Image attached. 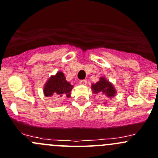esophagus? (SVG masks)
<instances>
[{
    "label": "esophagus",
    "mask_w": 158,
    "mask_h": 158,
    "mask_svg": "<svg viewBox=\"0 0 158 158\" xmlns=\"http://www.w3.org/2000/svg\"><path fill=\"white\" fill-rule=\"evenodd\" d=\"M79 83H80L81 85H86V83H87V81H86V79H82V80L79 81Z\"/></svg>",
    "instance_id": "34e87169"
}]
</instances>
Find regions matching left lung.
I'll return each mask as SVG.
<instances>
[{
	"instance_id": "8db88e82",
	"label": "left lung",
	"mask_w": 158,
	"mask_h": 158,
	"mask_svg": "<svg viewBox=\"0 0 158 158\" xmlns=\"http://www.w3.org/2000/svg\"><path fill=\"white\" fill-rule=\"evenodd\" d=\"M91 88L94 94H104L107 97H114L116 93L112 84L106 80L104 78H101L99 82H97L96 84H93Z\"/></svg>"
}]
</instances>
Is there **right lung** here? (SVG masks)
<instances>
[{
  "label": "right lung",
  "instance_id": "add662e5",
  "mask_svg": "<svg viewBox=\"0 0 158 158\" xmlns=\"http://www.w3.org/2000/svg\"><path fill=\"white\" fill-rule=\"evenodd\" d=\"M72 88L73 86L65 80L64 73L59 72L56 76L50 78L45 84L44 92L46 97L53 96L54 97H69Z\"/></svg>",
  "mask_w": 158,
  "mask_h": 158
}]
</instances>
